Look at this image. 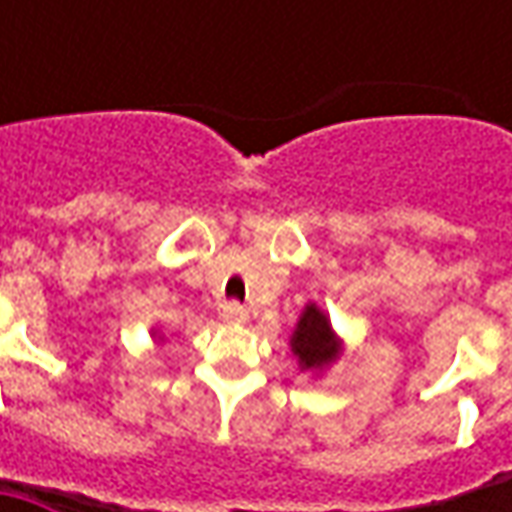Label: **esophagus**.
Instances as JSON below:
<instances>
[{"mask_svg":"<svg viewBox=\"0 0 512 512\" xmlns=\"http://www.w3.org/2000/svg\"><path fill=\"white\" fill-rule=\"evenodd\" d=\"M222 319L227 325H242V322H247V310L239 302H225L222 305Z\"/></svg>","mask_w":512,"mask_h":512,"instance_id":"1","label":"esophagus"}]
</instances>
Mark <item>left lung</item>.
Wrapping results in <instances>:
<instances>
[{
    "label": "left lung",
    "mask_w": 512,
    "mask_h": 512,
    "mask_svg": "<svg viewBox=\"0 0 512 512\" xmlns=\"http://www.w3.org/2000/svg\"><path fill=\"white\" fill-rule=\"evenodd\" d=\"M293 353L299 356L305 370H319L339 356V342L333 339L330 322L325 319V313H319L313 305L307 307L299 319L296 336H293Z\"/></svg>",
    "instance_id": "8db88e82"
}]
</instances>
